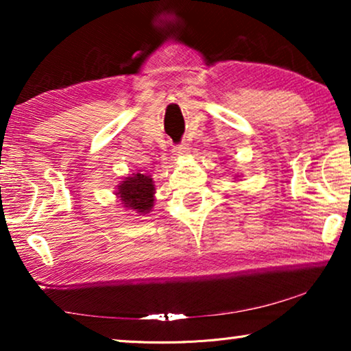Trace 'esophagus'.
Instances as JSON below:
<instances>
[{
  "label": "esophagus",
  "mask_w": 351,
  "mask_h": 351,
  "mask_svg": "<svg viewBox=\"0 0 351 351\" xmlns=\"http://www.w3.org/2000/svg\"><path fill=\"white\" fill-rule=\"evenodd\" d=\"M190 152V147H189V143H179V145H176L174 147V155L176 156H184V155H186V153Z\"/></svg>",
  "instance_id": "esophagus-1"
}]
</instances>
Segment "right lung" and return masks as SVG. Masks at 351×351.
I'll use <instances>...</instances> for the list:
<instances>
[{"label":"right lung","mask_w":351,"mask_h":351,"mask_svg":"<svg viewBox=\"0 0 351 351\" xmlns=\"http://www.w3.org/2000/svg\"><path fill=\"white\" fill-rule=\"evenodd\" d=\"M119 198L128 208H131L137 213H148L153 206V195H155V186L150 176L145 174H134L128 177L126 180L119 185L118 193Z\"/></svg>","instance_id":"1"}]
</instances>
